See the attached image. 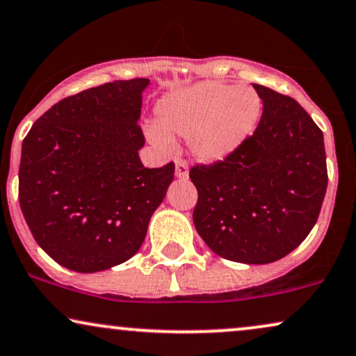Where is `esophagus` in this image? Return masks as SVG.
Masks as SVG:
<instances>
[{
    "mask_svg": "<svg viewBox=\"0 0 356 356\" xmlns=\"http://www.w3.org/2000/svg\"><path fill=\"white\" fill-rule=\"evenodd\" d=\"M175 177L177 179L188 177V165L186 161H177V163H175Z\"/></svg>",
    "mask_w": 356,
    "mask_h": 356,
    "instance_id": "1",
    "label": "esophagus"
}]
</instances>
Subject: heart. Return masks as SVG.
Segmentation results:
<instances>
[{"label": "heart", "mask_w": 356, "mask_h": 356, "mask_svg": "<svg viewBox=\"0 0 356 356\" xmlns=\"http://www.w3.org/2000/svg\"><path fill=\"white\" fill-rule=\"evenodd\" d=\"M154 113L156 126L147 129L152 145L169 149L170 136L187 138L200 163L215 164L248 141L263 115V102L251 88L202 82L165 93Z\"/></svg>", "instance_id": "heart-1"}]
</instances>
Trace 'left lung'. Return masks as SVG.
Returning a JSON list of instances; mask_svg holds the SVG:
<instances>
[{
    "label": "left lung",
    "mask_w": 356,
    "mask_h": 356,
    "mask_svg": "<svg viewBox=\"0 0 356 356\" xmlns=\"http://www.w3.org/2000/svg\"><path fill=\"white\" fill-rule=\"evenodd\" d=\"M263 115L248 141L222 163L191 170L193 225L225 259L284 258L316 225L327 191L323 134L294 98L253 83Z\"/></svg>",
    "instance_id": "1"
}]
</instances>
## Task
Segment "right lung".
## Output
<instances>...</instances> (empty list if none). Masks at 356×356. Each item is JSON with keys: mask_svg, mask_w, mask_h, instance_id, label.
I'll use <instances>...</instances> for the list:
<instances>
[{"mask_svg": "<svg viewBox=\"0 0 356 356\" xmlns=\"http://www.w3.org/2000/svg\"><path fill=\"white\" fill-rule=\"evenodd\" d=\"M149 79L115 80L56 103L22 141L19 205L34 240L70 271L133 258L174 179L147 169L138 126Z\"/></svg>", "mask_w": 356, "mask_h": 356, "instance_id": "1", "label": "right lung"}]
</instances>
